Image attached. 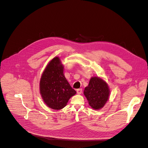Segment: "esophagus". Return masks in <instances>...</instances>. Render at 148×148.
I'll return each mask as SVG.
<instances>
[{"label":"esophagus","mask_w":148,"mask_h":148,"mask_svg":"<svg viewBox=\"0 0 148 148\" xmlns=\"http://www.w3.org/2000/svg\"><path fill=\"white\" fill-rule=\"evenodd\" d=\"M82 91H83L82 88H79V89L77 90V92L78 95H81V94L82 93Z\"/></svg>","instance_id":"34e87169"}]
</instances>
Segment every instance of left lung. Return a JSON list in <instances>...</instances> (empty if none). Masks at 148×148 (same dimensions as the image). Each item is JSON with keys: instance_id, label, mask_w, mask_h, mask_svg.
Listing matches in <instances>:
<instances>
[{"instance_id": "1", "label": "left lung", "mask_w": 148, "mask_h": 148, "mask_svg": "<svg viewBox=\"0 0 148 148\" xmlns=\"http://www.w3.org/2000/svg\"><path fill=\"white\" fill-rule=\"evenodd\" d=\"M84 95L92 109L99 110L103 107L109 100L110 90L107 83L102 78L92 77L84 90Z\"/></svg>"}]
</instances>
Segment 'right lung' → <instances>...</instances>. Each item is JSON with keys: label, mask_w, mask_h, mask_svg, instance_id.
<instances>
[{"label": "right lung", "mask_w": 148, "mask_h": 148, "mask_svg": "<svg viewBox=\"0 0 148 148\" xmlns=\"http://www.w3.org/2000/svg\"><path fill=\"white\" fill-rule=\"evenodd\" d=\"M39 88L44 102L53 110L63 109L76 94L64 76V66L58 57L47 65L40 79Z\"/></svg>", "instance_id": "1"}]
</instances>
